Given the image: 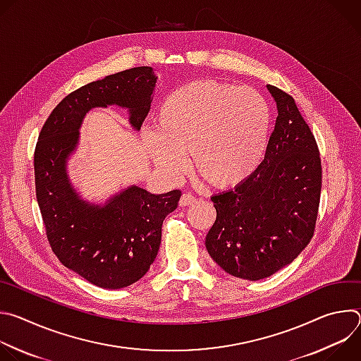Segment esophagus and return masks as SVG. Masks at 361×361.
Wrapping results in <instances>:
<instances>
[{
	"label": "esophagus",
	"mask_w": 361,
	"mask_h": 361,
	"mask_svg": "<svg viewBox=\"0 0 361 361\" xmlns=\"http://www.w3.org/2000/svg\"><path fill=\"white\" fill-rule=\"evenodd\" d=\"M195 201H197V198H195L192 194L184 192V194L181 195V198H180V205H181V207H187V205H191V204H194Z\"/></svg>",
	"instance_id": "34e87169"
}]
</instances>
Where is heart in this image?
Wrapping results in <instances>:
<instances>
[{"instance_id": "obj_1", "label": "heart", "mask_w": 361, "mask_h": 361, "mask_svg": "<svg viewBox=\"0 0 361 361\" xmlns=\"http://www.w3.org/2000/svg\"><path fill=\"white\" fill-rule=\"evenodd\" d=\"M270 109L260 92L217 80H197L170 91L156 130L144 133L148 157L170 177L192 167L216 187H233L259 166L267 144Z\"/></svg>"}]
</instances>
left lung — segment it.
I'll use <instances>...</instances> for the list:
<instances>
[{
	"mask_svg": "<svg viewBox=\"0 0 361 361\" xmlns=\"http://www.w3.org/2000/svg\"><path fill=\"white\" fill-rule=\"evenodd\" d=\"M277 106L262 164L233 190L213 195L217 219L205 237L228 274L255 281L277 273L310 243L320 204L316 138L291 95L267 85Z\"/></svg>",
	"mask_w": 361,
	"mask_h": 361,
	"instance_id": "8db88e82",
	"label": "left lung"
}]
</instances>
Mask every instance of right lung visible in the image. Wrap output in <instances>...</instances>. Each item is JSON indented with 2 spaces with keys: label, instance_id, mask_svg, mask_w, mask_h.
Masks as SVG:
<instances>
[{
  "label": "right lung",
  "instance_id": "right-lung-1",
  "mask_svg": "<svg viewBox=\"0 0 361 361\" xmlns=\"http://www.w3.org/2000/svg\"><path fill=\"white\" fill-rule=\"evenodd\" d=\"M156 82L151 67H135L73 91L49 114L35 147V192L49 245L67 269L102 288L131 286L148 271L161 244L163 221L177 209L181 191L151 194L130 185L95 204L73 187L67 163L92 109H126L140 131Z\"/></svg>",
  "mask_w": 361,
  "mask_h": 361
}]
</instances>
